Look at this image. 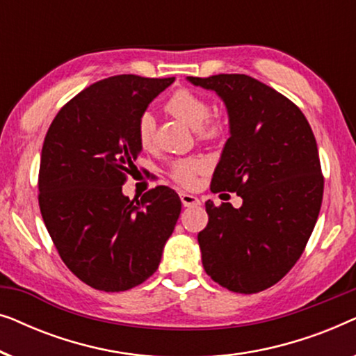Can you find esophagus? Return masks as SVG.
I'll list each match as a JSON object with an SVG mask.
<instances>
[{
  "instance_id": "1",
  "label": "esophagus",
  "mask_w": 356,
  "mask_h": 356,
  "mask_svg": "<svg viewBox=\"0 0 356 356\" xmlns=\"http://www.w3.org/2000/svg\"><path fill=\"white\" fill-rule=\"evenodd\" d=\"M179 197H181V202L184 207H193V206H199L201 201L196 196H193V194H188V193H181L179 194Z\"/></svg>"
}]
</instances>
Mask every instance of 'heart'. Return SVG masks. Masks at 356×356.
I'll list each match as a JSON object with an SVG mask.
<instances>
[{
  "label": "heart",
  "mask_w": 356,
  "mask_h": 356,
  "mask_svg": "<svg viewBox=\"0 0 356 356\" xmlns=\"http://www.w3.org/2000/svg\"><path fill=\"white\" fill-rule=\"evenodd\" d=\"M165 110L175 118L181 120L193 128H196L197 136L202 140H217L225 133V124L220 118L211 116V105L199 95L197 92L189 89H178L165 102ZM136 138L143 149H150L155 143V123L150 113H143L136 124ZM207 168L201 159H181L173 162L170 175L181 186H193L196 177Z\"/></svg>",
  "instance_id": "b5f03b06"
}]
</instances>
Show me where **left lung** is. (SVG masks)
<instances>
[{"label":"left lung","mask_w":356,"mask_h":356,"mask_svg":"<svg viewBox=\"0 0 356 356\" xmlns=\"http://www.w3.org/2000/svg\"><path fill=\"white\" fill-rule=\"evenodd\" d=\"M225 102L230 138L213 172L212 193L243 199L235 209L207 201L199 232L202 266L236 293H257L289 274L303 254L324 193L313 129L298 106L246 74L188 77Z\"/></svg>","instance_id":"1"}]
</instances>
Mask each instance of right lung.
Listing matches in <instances>:
<instances>
[{
    "mask_svg": "<svg viewBox=\"0 0 356 356\" xmlns=\"http://www.w3.org/2000/svg\"><path fill=\"white\" fill-rule=\"evenodd\" d=\"M175 77L111 76L63 105L47 131L38 206L53 245L77 279L124 291L157 270L181 212L178 194L155 186L140 201L121 186L136 172V124Z\"/></svg>",
    "mask_w": 356,
    "mask_h": 356,
    "instance_id": "1",
    "label": "right lung"
}]
</instances>
